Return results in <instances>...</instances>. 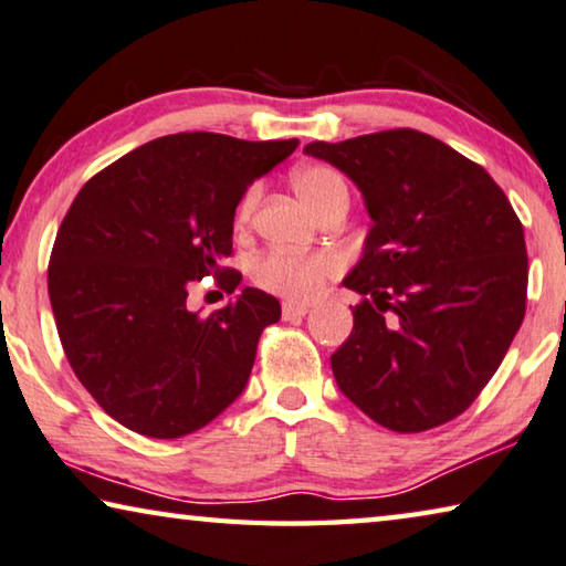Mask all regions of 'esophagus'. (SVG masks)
<instances>
[{"instance_id":"1","label":"esophagus","mask_w":566,"mask_h":566,"mask_svg":"<svg viewBox=\"0 0 566 566\" xmlns=\"http://www.w3.org/2000/svg\"><path fill=\"white\" fill-rule=\"evenodd\" d=\"M308 313V305L305 303H298V301H285L283 303V318L285 321H293V318H301Z\"/></svg>"}]
</instances>
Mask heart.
<instances>
[{
	"label": "heart",
	"mask_w": 566,
	"mask_h": 566,
	"mask_svg": "<svg viewBox=\"0 0 566 566\" xmlns=\"http://www.w3.org/2000/svg\"><path fill=\"white\" fill-rule=\"evenodd\" d=\"M293 188L318 216L333 200L348 196L344 175L321 163L303 165V168L295 170ZM258 188H250L238 206V226H245L253 218ZM336 271L338 261L328 253H283V250H271V253L258 258V263L253 265V281L265 291L303 301L316 295L321 285Z\"/></svg>",
	"instance_id": "1"
}]
</instances>
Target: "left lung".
Returning <instances> with one entry per match:
<instances>
[{
  "label": "left lung",
  "mask_w": 566,
  "mask_h": 566,
  "mask_svg": "<svg viewBox=\"0 0 566 566\" xmlns=\"http://www.w3.org/2000/svg\"><path fill=\"white\" fill-rule=\"evenodd\" d=\"M305 153L346 172L374 220L344 281L364 301L331 356L338 388L398 433L457 419L524 321L530 261L512 202L481 165L419 129Z\"/></svg>",
  "instance_id": "1"
}]
</instances>
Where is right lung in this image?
<instances>
[{"instance_id": "right-lung-1", "label": "right lung", "mask_w": 566, "mask_h": 566, "mask_svg": "<svg viewBox=\"0 0 566 566\" xmlns=\"http://www.w3.org/2000/svg\"><path fill=\"white\" fill-rule=\"evenodd\" d=\"M295 147L165 135L107 165L72 200L50 255L54 323L74 376L129 431L180 439L243 394L281 303L243 289L200 316L185 301L208 275L238 289L243 275L222 265L238 202Z\"/></svg>"}]
</instances>
